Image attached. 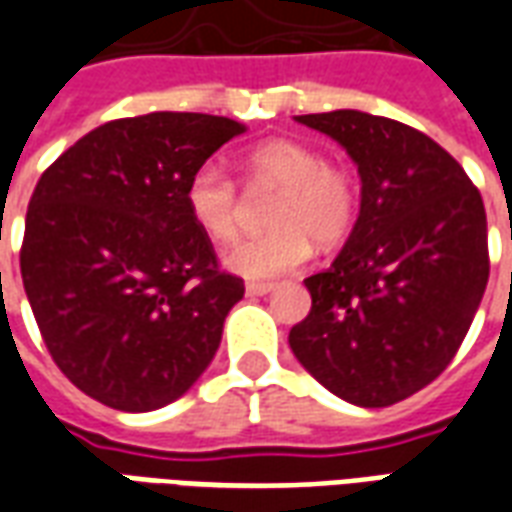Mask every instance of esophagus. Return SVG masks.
Returning <instances> with one entry per match:
<instances>
[{
	"label": "esophagus",
	"mask_w": 512,
	"mask_h": 512,
	"mask_svg": "<svg viewBox=\"0 0 512 512\" xmlns=\"http://www.w3.org/2000/svg\"><path fill=\"white\" fill-rule=\"evenodd\" d=\"M277 285H271V282H246V296H268V293H274Z\"/></svg>",
	"instance_id": "obj_1"
}]
</instances>
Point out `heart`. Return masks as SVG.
<instances>
[{
  "mask_svg": "<svg viewBox=\"0 0 512 512\" xmlns=\"http://www.w3.org/2000/svg\"><path fill=\"white\" fill-rule=\"evenodd\" d=\"M246 175L257 186H277L268 222L274 230L241 238L224 249V266L246 279H274L301 268L318 244H337L354 227L356 186L348 172L329 167L315 147L296 139H268L249 150ZM194 227L211 241H230L238 227V189L216 161L194 169L183 189Z\"/></svg>",
  "mask_w": 512,
  "mask_h": 512,
  "instance_id": "heart-1",
  "label": "heart"
}]
</instances>
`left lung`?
<instances>
[{
    "instance_id": "left-lung-1",
    "label": "left lung",
    "mask_w": 512,
    "mask_h": 512,
    "mask_svg": "<svg viewBox=\"0 0 512 512\" xmlns=\"http://www.w3.org/2000/svg\"><path fill=\"white\" fill-rule=\"evenodd\" d=\"M296 123L351 156L362 202L343 252L304 279L312 310L290 348L332 395L392 406L441 376L483 301V197L444 147L397 120L337 109Z\"/></svg>"
}]
</instances>
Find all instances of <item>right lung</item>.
Returning a JSON list of instances; mask_svg holds the SVG:
<instances>
[{"label": "right lung", "mask_w": 512, "mask_h": 512, "mask_svg": "<svg viewBox=\"0 0 512 512\" xmlns=\"http://www.w3.org/2000/svg\"><path fill=\"white\" fill-rule=\"evenodd\" d=\"M244 123L150 112L68 147L29 200L21 279L71 384L117 411H156L205 373L244 282L189 219L194 169Z\"/></svg>", "instance_id": "1"}]
</instances>
